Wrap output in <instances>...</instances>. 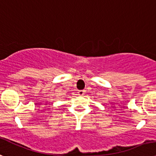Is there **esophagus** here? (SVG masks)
<instances>
[{
    "label": "esophagus",
    "instance_id": "obj_1",
    "mask_svg": "<svg viewBox=\"0 0 156 156\" xmlns=\"http://www.w3.org/2000/svg\"><path fill=\"white\" fill-rule=\"evenodd\" d=\"M84 93H85V90H78V95H80V96H83V95L84 94Z\"/></svg>",
    "mask_w": 156,
    "mask_h": 156
}]
</instances>
